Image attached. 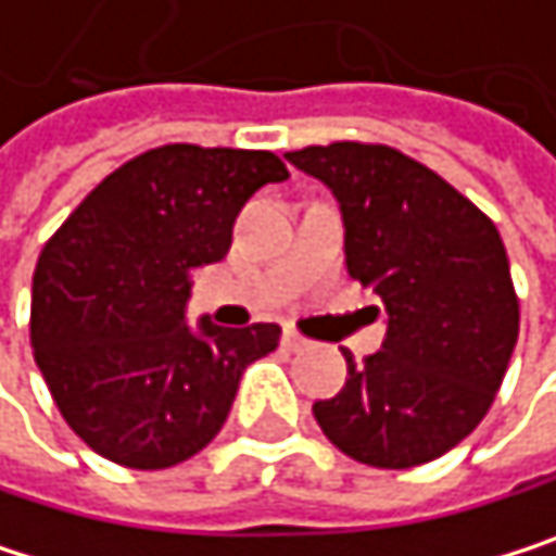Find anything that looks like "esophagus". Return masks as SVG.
<instances>
[{"mask_svg":"<svg viewBox=\"0 0 556 556\" xmlns=\"http://www.w3.org/2000/svg\"><path fill=\"white\" fill-rule=\"evenodd\" d=\"M281 343L288 346V351H304V346H307V340L301 333H294V330H285L281 333Z\"/></svg>","mask_w":556,"mask_h":556,"instance_id":"34e87169","label":"esophagus"}]
</instances>
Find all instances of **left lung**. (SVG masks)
I'll return each mask as SVG.
<instances>
[{"label":"left lung","mask_w":556,"mask_h":556,"mask_svg":"<svg viewBox=\"0 0 556 556\" xmlns=\"http://www.w3.org/2000/svg\"><path fill=\"white\" fill-rule=\"evenodd\" d=\"M285 160L333 192L346 271L387 314L377 354L354 361L343 351L346 383L314 403L317 426L374 468L445 455L489 413L518 343L521 314L495 223L393 147L343 140Z\"/></svg>","instance_id":"left-lung-1"}]
</instances>
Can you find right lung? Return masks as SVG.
<instances>
[{
  "label": "right lung",
  "instance_id": "right-lung-1",
  "mask_svg": "<svg viewBox=\"0 0 556 556\" xmlns=\"http://www.w3.org/2000/svg\"><path fill=\"white\" fill-rule=\"evenodd\" d=\"M288 179L268 150L169 143L114 169L41 249L31 278L35 364L98 455L153 471L223 429L278 324H186L192 271L232 245L242 205Z\"/></svg>",
  "mask_w": 556,
  "mask_h": 556
}]
</instances>
